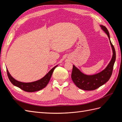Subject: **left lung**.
Returning a JSON list of instances; mask_svg holds the SVG:
<instances>
[{
	"label": "left lung",
	"mask_w": 122,
	"mask_h": 122,
	"mask_svg": "<svg viewBox=\"0 0 122 122\" xmlns=\"http://www.w3.org/2000/svg\"><path fill=\"white\" fill-rule=\"evenodd\" d=\"M101 28L107 35L111 45L113 55L111 61L107 67L101 72L93 75H86L81 72L75 66H73L71 78L73 82L79 88L84 91L95 90L107 82L111 77L116 61V54L114 46L110 40L108 30L103 25H100Z\"/></svg>",
	"instance_id": "obj_1"
}]
</instances>
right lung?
Returning a JSON list of instances; mask_svg holds the SVG:
<instances>
[{
  "label": "right lung",
  "mask_w": 122,
  "mask_h": 122,
  "mask_svg": "<svg viewBox=\"0 0 122 122\" xmlns=\"http://www.w3.org/2000/svg\"><path fill=\"white\" fill-rule=\"evenodd\" d=\"M57 66H55L54 67H53L45 76L43 77L42 79H41L38 81H36L35 82L29 83H24L15 80L13 77L11 76L8 69L6 70V71L9 79L10 80L11 83L13 85L19 87L21 90H22L25 92H34L42 90L46 86L47 84L49 82L51 77L52 75V73L53 72L54 69L56 68Z\"/></svg>",
  "instance_id": "right-lung-1"
}]
</instances>
